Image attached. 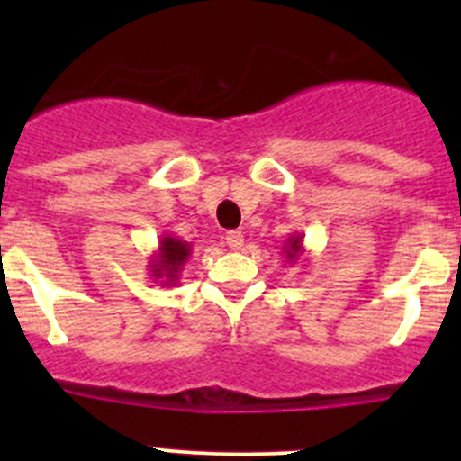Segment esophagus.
Instances as JSON below:
<instances>
[{"instance_id":"esophagus-1","label":"esophagus","mask_w":461,"mask_h":461,"mask_svg":"<svg viewBox=\"0 0 461 461\" xmlns=\"http://www.w3.org/2000/svg\"><path fill=\"white\" fill-rule=\"evenodd\" d=\"M225 243L230 245L231 249H240V248H243L245 239H243V234H240V231H227V236H225Z\"/></svg>"}]
</instances>
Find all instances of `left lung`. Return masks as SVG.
I'll list each match as a JSON object with an SVG mask.
<instances>
[{
  "label": "left lung",
  "instance_id": "8db88e82",
  "mask_svg": "<svg viewBox=\"0 0 461 461\" xmlns=\"http://www.w3.org/2000/svg\"><path fill=\"white\" fill-rule=\"evenodd\" d=\"M303 252H305L303 236H301V234L287 236L285 245H283V254H285V260H290V263H296V260L303 257Z\"/></svg>",
  "mask_w": 461,
  "mask_h": 461
}]
</instances>
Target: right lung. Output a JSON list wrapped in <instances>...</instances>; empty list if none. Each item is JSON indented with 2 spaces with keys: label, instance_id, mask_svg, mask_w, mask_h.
Listing matches in <instances>:
<instances>
[{
  "label": "right lung",
  "instance_id": "obj_1",
  "mask_svg": "<svg viewBox=\"0 0 461 461\" xmlns=\"http://www.w3.org/2000/svg\"><path fill=\"white\" fill-rule=\"evenodd\" d=\"M189 257H192V245L187 240L176 239L174 234L160 236L156 254H151L149 260V272H151L153 283L160 285H176L180 278V272L187 265Z\"/></svg>",
  "mask_w": 461,
  "mask_h": 461
}]
</instances>
